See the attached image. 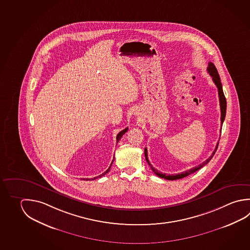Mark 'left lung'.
I'll return each mask as SVG.
<instances>
[{
    "instance_id": "1",
    "label": "left lung",
    "mask_w": 250,
    "mask_h": 250,
    "mask_svg": "<svg viewBox=\"0 0 250 250\" xmlns=\"http://www.w3.org/2000/svg\"><path fill=\"white\" fill-rule=\"evenodd\" d=\"M207 70H208V73L210 75V77H212L214 83L216 84V86L218 87L219 104H220V110H221V118H220V120H221V125H223V123H224L225 118H226V113H227V100H226V97L224 95L222 83L220 82V77H219V75H218V70H217V68H216L215 65H214L212 62H209ZM220 133H221V130H220ZM218 143H219V142H218ZM218 143L217 144L215 150H214L212 154L209 157V159H206L205 162L200 164V165L196 166L195 167L191 168V169L188 170V171H185V172H183V173H178V174L167 175V174H166V173H160L157 169H155V168L150 165V161H149V159H148V154H147V149H146V148H145V156H146V161H147V163L149 164V166H150V168H151V170H152V171L154 172V173H156L159 177L164 178V179L169 180V181H173V180H179V179L186 177V176L189 175L191 173H195L197 170H199L200 168L205 167L206 164L209 163V160L212 159V157H213L214 154H215L216 150L218 149Z\"/></svg>"
}]
</instances>
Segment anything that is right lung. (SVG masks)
Wrapping results in <instances>:
<instances>
[{
  "mask_svg": "<svg viewBox=\"0 0 250 250\" xmlns=\"http://www.w3.org/2000/svg\"><path fill=\"white\" fill-rule=\"evenodd\" d=\"M127 131V127H126V128H124L123 130H122V131L120 132L119 133L118 135H117V136H116V142L118 143L119 141H120V139L122 138V136L126 133V132ZM114 159H113V161H112V163H111V165H110V167H109L108 169L105 171V172H104V173H102V174H100V175H99V176H97V177L94 178H91V180H95V179H98V178L102 177V176H104V174L105 173H108L109 171H110V168H111V166H112V164H113V162H114ZM90 179H86V181H89Z\"/></svg>",
  "mask_w": 250,
  "mask_h": 250,
  "instance_id": "1",
  "label": "right lung"
}]
</instances>
